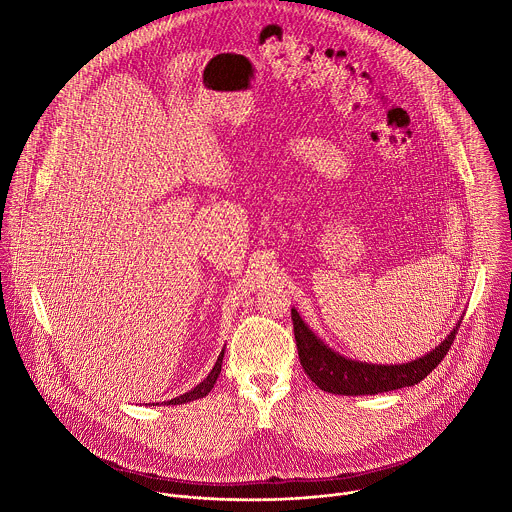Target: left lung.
I'll return each mask as SVG.
<instances>
[{"mask_svg": "<svg viewBox=\"0 0 512 512\" xmlns=\"http://www.w3.org/2000/svg\"><path fill=\"white\" fill-rule=\"evenodd\" d=\"M291 320H294L298 354L306 375L322 391L332 395H377L417 385L448 354L462 322L460 318L450 334L423 356L397 364H379L356 360L330 348L304 322L296 308H291Z\"/></svg>", "mask_w": 512, "mask_h": 512, "instance_id": "8db88e82", "label": "left lung"}]
</instances>
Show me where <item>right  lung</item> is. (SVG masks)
I'll use <instances>...</instances> for the list:
<instances>
[{
    "label": "right lung",
    "instance_id": "right-lung-1",
    "mask_svg": "<svg viewBox=\"0 0 512 512\" xmlns=\"http://www.w3.org/2000/svg\"><path fill=\"white\" fill-rule=\"evenodd\" d=\"M223 358H225V348L221 350V354H218V358H216V362H214L212 371L208 373V377H206L202 383H198L194 389H190L188 393H184V395H180V397L170 399V401H168V405H182V403H190V401H196V399L206 397V395L212 391V387H214V383H216L218 375H221V369H223ZM164 403H166V401H164Z\"/></svg>",
    "mask_w": 512,
    "mask_h": 512
}]
</instances>
